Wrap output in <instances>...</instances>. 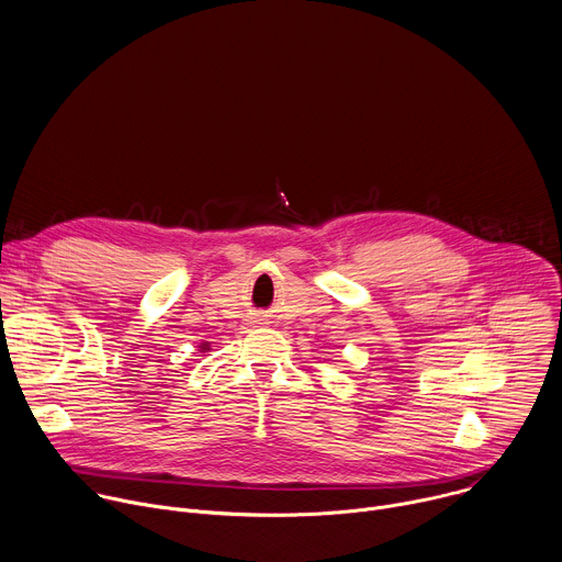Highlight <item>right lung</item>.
<instances>
[{"mask_svg": "<svg viewBox=\"0 0 562 562\" xmlns=\"http://www.w3.org/2000/svg\"><path fill=\"white\" fill-rule=\"evenodd\" d=\"M200 349H202V351H209V342H202V345H200Z\"/></svg>", "mask_w": 562, "mask_h": 562, "instance_id": "add662e5", "label": "right lung"}]
</instances>
